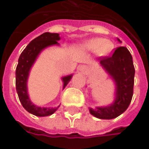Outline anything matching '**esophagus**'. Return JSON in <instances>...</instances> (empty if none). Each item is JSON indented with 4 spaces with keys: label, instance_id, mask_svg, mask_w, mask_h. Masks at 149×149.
Listing matches in <instances>:
<instances>
[{
    "label": "esophagus",
    "instance_id": "1",
    "mask_svg": "<svg viewBox=\"0 0 149 149\" xmlns=\"http://www.w3.org/2000/svg\"><path fill=\"white\" fill-rule=\"evenodd\" d=\"M79 70L81 71V72L86 73V70H87V67H86V65H81V66L79 67Z\"/></svg>",
    "mask_w": 149,
    "mask_h": 149
}]
</instances>
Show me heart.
<instances>
[{"label": "heart", "instance_id": "1", "mask_svg": "<svg viewBox=\"0 0 149 149\" xmlns=\"http://www.w3.org/2000/svg\"><path fill=\"white\" fill-rule=\"evenodd\" d=\"M81 48L87 51L96 52V54L101 57H106L112 52L114 44L109 40L96 38L83 42L81 44Z\"/></svg>", "mask_w": 149, "mask_h": 149}]
</instances>
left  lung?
Masks as SVG:
<instances>
[{
    "mask_svg": "<svg viewBox=\"0 0 149 149\" xmlns=\"http://www.w3.org/2000/svg\"><path fill=\"white\" fill-rule=\"evenodd\" d=\"M118 41L121 42L119 39ZM100 65L110 74L116 85V98L108 107L90 108V112L100 119H113L127 109L133 95L135 69L132 57L126 47H118L113 54L100 57Z\"/></svg>",
    "mask_w": 149,
    "mask_h": 149,
    "instance_id": "obj_1",
    "label": "left lung"
}]
</instances>
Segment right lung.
Returning <instances> with one entry per match:
<instances>
[{
    "instance_id": "1",
    "label": "right lung",
    "mask_w": 149,
    "mask_h": 149,
    "mask_svg": "<svg viewBox=\"0 0 149 149\" xmlns=\"http://www.w3.org/2000/svg\"><path fill=\"white\" fill-rule=\"evenodd\" d=\"M58 40H60V37L58 33H44L40 36H38V38H34L33 41L30 42V43L26 46V49L22 51V53L19 57L18 64L16 69L17 92L22 107L29 113L37 116H47L52 115L59 107V106L54 108H42L40 107L35 106L30 100L27 93V87H26V82L29 75V72L38 54L42 52V50L52 45H58ZM72 76L73 75L70 74L62 78L63 82V89L70 81Z\"/></svg>"
}]
</instances>
